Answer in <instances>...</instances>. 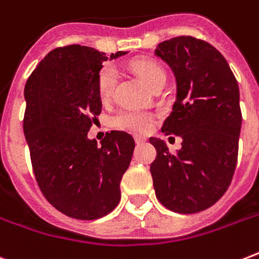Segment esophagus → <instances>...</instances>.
<instances>
[{
  "mask_svg": "<svg viewBox=\"0 0 259 259\" xmlns=\"http://www.w3.org/2000/svg\"><path fill=\"white\" fill-rule=\"evenodd\" d=\"M134 141H136V144H142V142L146 141V138L141 137V136H134Z\"/></svg>",
  "mask_w": 259,
  "mask_h": 259,
  "instance_id": "esophagus-1",
  "label": "esophagus"
}]
</instances>
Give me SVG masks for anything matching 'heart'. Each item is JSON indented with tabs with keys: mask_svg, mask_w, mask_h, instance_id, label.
Masks as SVG:
<instances>
[{
	"mask_svg": "<svg viewBox=\"0 0 259 259\" xmlns=\"http://www.w3.org/2000/svg\"><path fill=\"white\" fill-rule=\"evenodd\" d=\"M134 70L137 74L145 80L150 87L157 82L158 79L165 78V72L157 63L149 59H141L133 64ZM117 80V71L111 66L102 68L98 75V94L99 98L106 101L109 99L113 93L114 84ZM153 122V115L148 111L138 109H127L121 110L119 113L113 118V125L115 127L125 130H132L137 133H144L149 129Z\"/></svg>",
	"mask_w": 259,
	"mask_h": 259,
	"instance_id": "b5f03b06",
	"label": "heart"
}]
</instances>
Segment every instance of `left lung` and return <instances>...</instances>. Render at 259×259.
<instances>
[{
    "label": "left lung",
    "instance_id": "8db88e82",
    "mask_svg": "<svg viewBox=\"0 0 259 259\" xmlns=\"http://www.w3.org/2000/svg\"><path fill=\"white\" fill-rule=\"evenodd\" d=\"M154 55L176 78V102L161 132L183 140L172 154L161 138H149L157 150L150 164L156 196L173 212H200L225 195L237 166L239 87L227 60L207 41L173 37Z\"/></svg>",
    "mask_w": 259,
    "mask_h": 259
}]
</instances>
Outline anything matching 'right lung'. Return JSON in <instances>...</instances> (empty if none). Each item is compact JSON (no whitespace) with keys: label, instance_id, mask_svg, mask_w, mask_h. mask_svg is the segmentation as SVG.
<instances>
[{"label":"right lung","instance_id":"1","mask_svg":"<svg viewBox=\"0 0 259 259\" xmlns=\"http://www.w3.org/2000/svg\"><path fill=\"white\" fill-rule=\"evenodd\" d=\"M126 54L106 56L76 44L56 48L26 80L24 134L34 176L47 200L74 219H99L121 200L119 185L132 161L133 137L111 132L98 145L87 134L102 110V63Z\"/></svg>","mask_w":259,"mask_h":259}]
</instances>
